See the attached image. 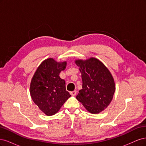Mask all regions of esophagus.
<instances>
[{
    "instance_id": "esophagus-1",
    "label": "esophagus",
    "mask_w": 146,
    "mask_h": 146,
    "mask_svg": "<svg viewBox=\"0 0 146 146\" xmlns=\"http://www.w3.org/2000/svg\"><path fill=\"white\" fill-rule=\"evenodd\" d=\"M70 94H71L72 96H76V95L77 94V91H71V92H70Z\"/></svg>"
}]
</instances>
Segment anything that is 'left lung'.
Instances as JSON below:
<instances>
[{
	"label": "left lung",
	"mask_w": 146,
	"mask_h": 146,
	"mask_svg": "<svg viewBox=\"0 0 146 146\" xmlns=\"http://www.w3.org/2000/svg\"><path fill=\"white\" fill-rule=\"evenodd\" d=\"M82 74V89L76 99L88 112L98 114L111 102L116 86L112 74L98 58L75 61Z\"/></svg>",
	"instance_id": "left-lung-1"
}]
</instances>
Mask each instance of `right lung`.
Instances as JSON below:
<instances>
[{"mask_svg":"<svg viewBox=\"0 0 146 146\" xmlns=\"http://www.w3.org/2000/svg\"><path fill=\"white\" fill-rule=\"evenodd\" d=\"M66 65V61L58 62L52 58H47L39 64L31 80V98L47 116L56 114L70 97L66 90L64 80L59 76Z\"/></svg>","mask_w":146,"mask_h":146,"instance_id":"obj_1","label":"right lung"}]
</instances>
